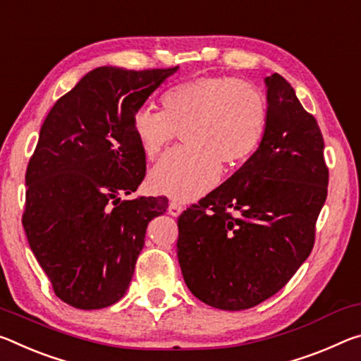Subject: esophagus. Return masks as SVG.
Here are the masks:
<instances>
[{"mask_svg":"<svg viewBox=\"0 0 361 361\" xmlns=\"http://www.w3.org/2000/svg\"><path fill=\"white\" fill-rule=\"evenodd\" d=\"M183 205L180 204V202H176V201H171L170 202V205H169V214L171 215V216H178L181 212H183Z\"/></svg>","mask_w":361,"mask_h":361,"instance_id":"34e87169","label":"esophagus"}]
</instances>
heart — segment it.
<instances>
[{
    "label": "heart",
    "instance_id": "1",
    "mask_svg": "<svg viewBox=\"0 0 361 361\" xmlns=\"http://www.w3.org/2000/svg\"><path fill=\"white\" fill-rule=\"evenodd\" d=\"M160 106L162 111L140 107L131 127L151 160L181 130L186 146L169 152L149 175L154 191L178 201H191L214 188L220 165L230 170L247 162L267 131L265 96L245 80L194 78L164 91Z\"/></svg>",
    "mask_w": 361,
    "mask_h": 361
}]
</instances>
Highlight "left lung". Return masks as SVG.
I'll use <instances>...</instances> for the list:
<instances>
[{
    "instance_id": "1",
    "label": "left lung",
    "mask_w": 361,
    "mask_h": 361,
    "mask_svg": "<svg viewBox=\"0 0 361 361\" xmlns=\"http://www.w3.org/2000/svg\"><path fill=\"white\" fill-rule=\"evenodd\" d=\"M268 123L241 169L178 216L176 255L191 293L245 310L284 288L310 255L329 170L317 118L279 73L265 78Z\"/></svg>"
}]
</instances>
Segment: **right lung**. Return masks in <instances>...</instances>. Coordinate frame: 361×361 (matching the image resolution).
I'll list each match as a JSON object with an SVG mask.
<instances>
[{
	"label": "right lung",
	"instance_id": "obj_1",
	"mask_svg": "<svg viewBox=\"0 0 361 361\" xmlns=\"http://www.w3.org/2000/svg\"><path fill=\"white\" fill-rule=\"evenodd\" d=\"M178 67H98L56 101L25 171L22 225L54 294L96 310L127 293L154 216L169 199L122 196L145 180L133 114Z\"/></svg>",
	"mask_w": 361,
	"mask_h": 361
}]
</instances>
